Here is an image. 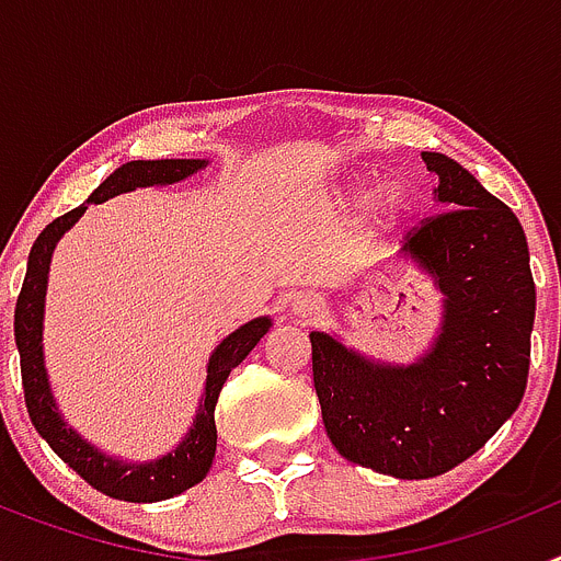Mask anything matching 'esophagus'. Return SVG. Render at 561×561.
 Instances as JSON below:
<instances>
[{
  "label": "esophagus",
  "instance_id": "esophagus-1",
  "mask_svg": "<svg viewBox=\"0 0 561 561\" xmlns=\"http://www.w3.org/2000/svg\"><path fill=\"white\" fill-rule=\"evenodd\" d=\"M320 309H323V306H320V297L314 295H300L295 304H291V311H295L297 317H314Z\"/></svg>",
  "mask_w": 561,
  "mask_h": 561
}]
</instances>
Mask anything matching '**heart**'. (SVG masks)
<instances>
[{"mask_svg":"<svg viewBox=\"0 0 561 561\" xmlns=\"http://www.w3.org/2000/svg\"><path fill=\"white\" fill-rule=\"evenodd\" d=\"M354 193L356 187L354 191H348V196H354ZM404 205H408V187H404V182L399 180L381 182V185L376 187L374 196H370V213H368L370 225L374 227L390 225Z\"/></svg>","mask_w":561,"mask_h":561,"instance_id":"1","label":"heart"}]
</instances>
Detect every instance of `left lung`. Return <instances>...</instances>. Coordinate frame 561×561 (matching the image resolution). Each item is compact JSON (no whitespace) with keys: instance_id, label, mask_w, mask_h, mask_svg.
<instances>
[{"instance_id":"1","label":"left lung","mask_w":561,"mask_h":561,"mask_svg":"<svg viewBox=\"0 0 561 561\" xmlns=\"http://www.w3.org/2000/svg\"><path fill=\"white\" fill-rule=\"evenodd\" d=\"M440 213L408 232L401 255L444 291V325L413 365H379L311 331L323 424L342 458L424 480L472 458L519 408L537 311L528 244L512 207L435 151Z\"/></svg>"}]
</instances>
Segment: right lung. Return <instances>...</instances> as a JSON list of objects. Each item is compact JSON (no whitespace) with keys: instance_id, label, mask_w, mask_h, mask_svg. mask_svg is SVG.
I'll return each instance as SVG.
<instances>
[{"instance_id":"right-lung-1","label":"right lung","mask_w":561,"mask_h":561,"mask_svg":"<svg viewBox=\"0 0 561 561\" xmlns=\"http://www.w3.org/2000/svg\"><path fill=\"white\" fill-rule=\"evenodd\" d=\"M205 160H134L121 165L114 173L92 191L87 202L76 210L58 216L53 225L38 232L36 244L27 257V275H24L22 291L16 300V314H13V331H16V348L22 359V388L24 404H27L30 421L38 430L49 449L69 466L76 469L92 489L108 494L114 500H128V503H157L173 494H182L185 489L205 480L210 472L213 455H216V401H219L221 388L227 376L236 365L247 359L257 340L270 331V317H255L241 329L232 331L227 340H221L207 362V381L205 393L199 399V413L193 419L191 433L182 438V444L173 453L162 455L151 463H126V460L108 458L98 447L61 419L49 390L47 370H44V351H42V329H44V295H47V272L49 257L56 250L58 238L76 225L83 216L87 205H101L117 193H128L134 187L151 185H173L185 180L191 173L202 171Z\"/></svg>"}]
</instances>
